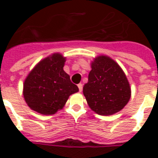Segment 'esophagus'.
<instances>
[{
    "mask_svg": "<svg viewBox=\"0 0 158 158\" xmlns=\"http://www.w3.org/2000/svg\"><path fill=\"white\" fill-rule=\"evenodd\" d=\"M78 87H79V91L81 92V91H82V89H83V85H82V84H79V85H78Z\"/></svg>",
    "mask_w": 158,
    "mask_h": 158,
    "instance_id": "obj_1",
    "label": "esophagus"
}]
</instances>
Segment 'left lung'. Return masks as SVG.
Instances as JSON below:
<instances>
[{
	"instance_id": "8db88e82",
	"label": "left lung",
	"mask_w": 158,
	"mask_h": 158,
	"mask_svg": "<svg viewBox=\"0 0 158 158\" xmlns=\"http://www.w3.org/2000/svg\"><path fill=\"white\" fill-rule=\"evenodd\" d=\"M88 105L102 116L118 113L129 102V83L120 66L106 56H99L91 62L88 83L83 88Z\"/></svg>"
}]
</instances>
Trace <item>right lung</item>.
Instances as JSON below:
<instances>
[{"label":"right lung","mask_w":158,"mask_h":158,"mask_svg":"<svg viewBox=\"0 0 158 158\" xmlns=\"http://www.w3.org/2000/svg\"><path fill=\"white\" fill-rule=\"evenodd\" d=\"M66 58L60 53L49 56L29 73L23 84V97L28 106L42 115H52L79 91L63 70Z\"/></svg>","instance_id":"add662e5"}]
</instances>
